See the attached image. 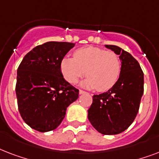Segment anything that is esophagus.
<instances>
[{
	"label": "esophagus",
	"instance_id": "1",
	"mask_svg": "<svg viewBox=\"0 0 159 159\" xmlns=\"http://www.w3.org/2000/svg\"><path fill=\"white\" fill-rule=\"evenodd\" d=\"M85 93H87V92H84V91H82V90H79V94H80V95L85 94Z\"/></svg>",
	"mask_w": 159,
	"mask_h": 159
}]
</instances>
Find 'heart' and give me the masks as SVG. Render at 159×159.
Returning <instances> with one entry per match:
<instances>
[{"label": "heart", "instance_id": "heart-1", "mask_svg": "<svg viewBox=\"0 0 159 159\" xmlns=\"http://www.w3.org/2000/svg\"><path fill=\"white\" fill-rule=\"evenodd\" d=\"M61 71L66 81L72 84L86 73L87 77L81 82L82 87L106 92L118 81L121 62L118 55L112 51L86 47L77 49L74 53V58H63Z\"/></svg>", "mask_w": 159, "mask_h": 159}]
</instances>
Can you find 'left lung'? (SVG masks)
<instances>
[{
	"instance_id": "8db88e82",
	"label": "left lung",
	"mask_w": 159,
	"mask_h": 159,
	"mask_svg": "<svg viewBox=\"0 0 159 159\" xmlns=\"http://www.w3.org/2000/svg\"><path fill=\"white\" fill-rule=\"evenodd\" d=\"M106 47L120 56V75L111 89L92 97L87 117L99 133L112 135L127 129L138 114L143 94V72L130 53L118 46Z\"/></svg>"
}]
</instances>
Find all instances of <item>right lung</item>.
<instances>
[{
	"label": "right lung",
	"mask_w": 159,
	"mask_h": 159,
	"mask_svg": "<svg viewBox=\"0 0 159 159\" xmlns=\"http://www.w3.org/2000/svg\"><path fill=\"white\" fill-rule=\"evenodd\" d=\"M75 43L50 41L36 46L17 69L16 93L24 121L39 132L53 130L79 91L63 78L61 62Z\"/></svg>",
	"instance_id": "1"
}]
</instances>
